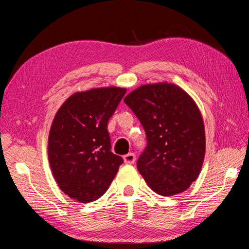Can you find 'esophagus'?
<instances>
[{
    "label": "esophagus",
    "instance_id": "34e87169",
    "mask_svg": "<svg viewBox=\"0 0 249 249\" xmlns=\"http://www.w3.org/2000/svg\"><path fill=\"white\" fill-rule=\"evenodd\" d=\"M123 159L126 165H132V163L135 162V160H136V156H135L134 153H129L127 155H125Z\"/></svg>",
    "mask_w": 249,
    "mask_h": 249
}]
</instances>
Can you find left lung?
Returning a JSON list of instances; mask_svg holds the SVG:
<instances>
[{
  "instance_id": "8db88e82",
  "label": "left lung",
  "mask_w": 249,
  "mask_h": 249,
  "mask_svg": "<svg viewBox=\"0 0 249 249\" xmlns=\"http://www.w3.org/2000/svg\"><path fill=\"white\" fill-rule=\"evenodd\" d=\"M145 129L147 146L137 169L151 190L178 195L195 182L205 155L203 119L193 99L181 88L146 84L124 99Z\"/></svg>"
}]
</instances>
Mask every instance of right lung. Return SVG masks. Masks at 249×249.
I'll use <instances>...</instances> for the list:
<instances>
[{
  "mask_svg": "<svg viewBox=\"0 0 249 249\" xmlns=\"http://www.w3.org/2000/svg\"><path fill=\"white\" fill-rule=\"evenodd\" d=\"M126 89L96 88L69 96L54 115L48 159L58 187L81 203L98 200L112 183L123 158L111 151L107 122Z\"/></svg>",
  "mask_w": 249,
  "mask_h": 249,
  "instance_id": "right-lung-1",
  "label": "right lung"
}]
</instances>
